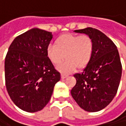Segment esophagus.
<instances>
[{
  "mask_svg": "<svg viewBox=\"0 0 126 126\" xmlns=\"http://www.w3.org/2000/svg\"><path fill=\"white\" fill-rule=\"evenodd\" d=\"M68 78V75H63V74H62V75H61V78H62V79H65V78Z\"/></svg>",
  "mask_w": 126,
  "mask_h": 126,
  "instance_id": "esophagus-1",
  "label": "esophagus"
}]
</instances>
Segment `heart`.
<instances>
[{"instance_id": "b5f03b06", "label": "heart", "mask_w": 126, "mask_h": 126, "mask_svg": "<svg viewBox=\"0 0 126 126\" xmlns=\"http://www.w3.org/2000/svg\"><path fill=\"white\" fill-rule=\"evenodd\" d=\"M93 53L94 43L86 34H63L57 38L55 45L50 44L46 48L47 57L54 65L60 63L66 56L67 60L57 66V69L63 74L72 73L78 67H86L90 63Z\"/></svg>"}]
</instances>
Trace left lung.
I'll return each mask as SVG.
<instances>
[{"instance_id": "8db88e82", "label": "left lung", "mask_w": 126, "mask_h": 126, "mask_svg": "<svg viewBox=\"0 0 126 126\" xmlns=\"http://www.w3.org/2000/svg\"><path fill=\"white\" fill-rule=\"evenodd\" d=\"M74 32L92 38L94 53L83 72L74 75L77 83L71 94L83 110L99 111L106 108L117 94L122 76L119 52L113 41L96 29L88 27Z\"/></svg>"}]
</instances>
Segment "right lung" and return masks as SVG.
<instances>
[{
	"mask_svg": "<svg viewBox=\"0 0 126 126\" xmlns=\"http://www.w3.org/2000/svg\"><path fill=\"white\" fill-rule=\"evenodd\" d=\"M51 32L34 28L11 43L5 58V80L8 94L21 110L37 112L48 103L54 85L60 80L46 54Z\"/></svg>",
	"mask_w": 126,
	"mask_h": 126,
	"instance_id": "right-lung-1",
	"label": "right lung"
}]
</instances>
